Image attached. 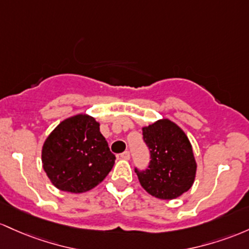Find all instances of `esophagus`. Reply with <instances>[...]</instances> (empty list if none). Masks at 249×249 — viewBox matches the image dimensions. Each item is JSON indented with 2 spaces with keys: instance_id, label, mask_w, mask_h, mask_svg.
Here are the masks:
<instances>
[{
  "instance_id": "obj_1",
  "label": "esophagus",
  "mask_w": 249,
  "mask_h": 249,
  "mask_svg": "<svg viewBox=\"0 0 249 249\" xmlns=\"http://www.w3.org/2000/svg\"><path fill=\"white\" fill-rule=\"evenodd\" d=\"M120 158L124 159V160H129V159H130V153L125 150V152L122 153V154H120Z\"/></svg>"
}]
</instances>
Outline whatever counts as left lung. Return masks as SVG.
<instances>
[{
  "instance_id": "obj_1",
  "label": "left lung",
  "mask_w": 249,
  "mask_h": 249,
  "mask_svg": "<svg viewBox=\"0 0 249 249\" xmlns=\"http://www.w3.org/2000/svg\"><path fill=\"white\" fill-rule=\"evenodd\" d=\"M142 134L150 162L146 170L135 168L141 186L158 199L181 196L193 186L196 174V161L185 132L170 120L162 119L142 128Z\"/></svg>"
}]
</instances>
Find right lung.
I'll use <instances>...</instances> for the list:
<instances>
[{
  "label": "right lung",
  "instance_id": "obj_1",
  "mask_svg": "<svg viewBox=\"0 0 249 249\" xmlns=\"http://www.w3.org/2000/svg\"><path fill=\"white\" fill-rule=\"evenodd\" d=\"M115 163L100 124L87 114L63 120L42 147L47 177L60 191L85 193L101 183Z\"/></svg>",
  "mask_w": 249,
  "mask_h": 249
}]
</instances>
